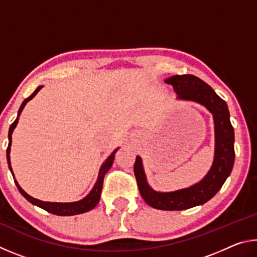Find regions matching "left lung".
<instances>
[{
	"label": "left lung",
	"instance_id": "8db88e82",
	"mask_svg": "<svg viewBox=\"0 0 257 257\" xmlns=\"http://www.w3.org/2000/svg\"><path fill=\"white\" fill-rule=\"evenodd\" d=\"M173 86L178 98L197 102L205 106L213 114L215 129L214 162L204 179L186 189L171 193H158L151 188L146 181L142 160L136 158L134 172L137 186L144 201L150 206L164 211H181L202 205L214 196L232 170L234 162V133L230 122L229 110L222 98L205 81L193 75L173 76L165 79Z\"/></svg>",
	"mask_w": 257,
	"mask_h": 257
}]
</instances>
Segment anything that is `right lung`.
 Segmentation results:
<instances>
[{"instance_id": "right-lung-1", "label": "right lung", "mask_w": 257, "mask_h": 257, "mask_svg": "<svg viewBox=\"0 0 257 257\" xmlns=\"http://www.w3.org/2000/svg\"><path fill=\"white\" fill-rule=\"evenodd\" d=\"M43 86L37 87V89L35 90V92L30 95L29 97H27L21 104V106L18 111V116H17V119L15 120V122L11 124L10 129H9V146L7 149V159H8V164H9V169L11 170L12 173V168H11V164H10V146H11V142H12V133H14V129L16 128L17 123H18V120H19V115L20 113L23 112L24 107L26 104H27L28 101H30L35 95H36L38 92H40L41 88ZM116 150L113 151V153L108 156L106 159L105 162L102 164L101 169H99V173H98V179L96 181V184H95L94 188L92 189V191L87 195V196L81 199L79 202H73V203H50V202H43L40 201V199H36L32 196H29L27 193H25L23 190V188L18 185V182L17 180H15L17 187H18V190L20 191V194L23 195V196L27 199L28 202H30L34 205H36L38 207H42L43 210L47 211L49 213H52V214H55V215H62V216H69V215H76V214H80V213H85L87 211H90L93 210V208L97 205L98 202H99V197H101V193H102V187H103V179H104V176H105V173L108 171V169L111 168V165L113 163V160H114V154H115Z\"/></svg>"}]
</instances>
